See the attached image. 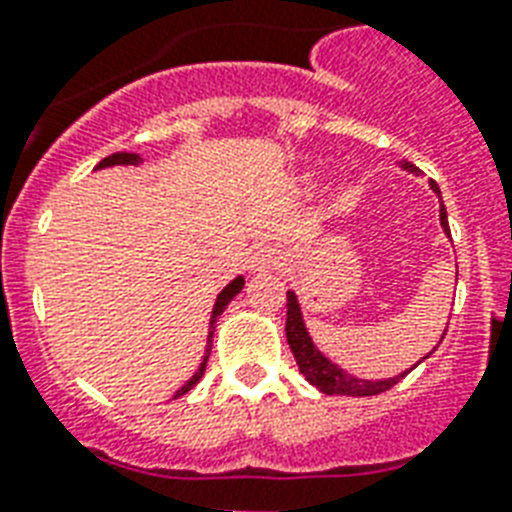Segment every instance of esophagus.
I'll list each match as a JSON object with an SVG mask.
<instances>
[{
  "mask_svg": "<svg viewBox=\"0 0 512 512\" xmlns=\"http://www.w3.org/2000/svg\"><path fill=\"white\" fill-rule=\"evenodd\" d=\"M281 265V252L276 247H260L255 255L249 257V271L252 273H265L279 268Z\"/></svg>",
  "mask_w": 512,
  "mask_h": 512,
  "instance_id": "34e87169",
  "label": "esophagus"
}]
</instances>
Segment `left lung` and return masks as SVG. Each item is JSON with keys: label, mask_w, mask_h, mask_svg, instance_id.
<instances>
[{"label": "left lung", "mask_w": 512, "mask_h": 512, "mask_svg": "<svg viewBox=\"0 0 512 512\" xmlns=\"http://www.w3.org/2000/svg\"><path fill=\"white\" fill-rule=\"evenodd\" d=\"M401 167H404L406 172H414V175L420 172L409 162H404ZM430 188H433V191L438 193V199H441V191H438L436 180H430ZM438 212H441V215H438L441 217V228H444V233L449 236V220H446L444 201H441V209H438ZM441 340H444V337H441ZM287 342L289 348H292V353H295L300 374H303L311 385H316L321 393H327V396H377V393H385V390L393 388L398 380H404L406 374L420 364V361H417L412 369H406V372L396 374V377H388V380H361L356 374L345 372V369H340L332 358H327L319 348H316V342L311 340V332L305 327L303 311H300V303H297L295 292H287ZM433 350H430V353H433ZM430 353L425 358H430Z\"/></svg>", "instance_id": "1"}]
</instances>
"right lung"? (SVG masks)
Here are the masks:
<instances>
[{
	"label": "right lung",
	"mask_w": 512,
	"mask_h": 512,
	"mask_svg": "<svg viewBox=\"0 0 512 512\" xmlns=\"http://www.w3.org/2000/svg\"><path fill=\"white\" fill-rule=\"evenodd\" d=\"M140 162H143V159H140V154H127V151H119V154L106 156V159H103V162H100L98 167H95V170H103V167H116V164H135V167H138ZM241 289H244V276H236V279H233L231 284H228V287H225L223 292L217 295L215 308H212V319H209V335H207V348H204V358H201L199 369L193 372L191 380L185 382L183 388L177 390V393H175V396H172V398L185 396V393H188V390H191L193 385H196V382L201 380V374H204V369H207L209 350H212V335H215V321H217V316H223V311H225V308H228V303H231L233 297L239 295Z\"/></svg>",
	"instance_id": "add662e5"
}]
</instances>
